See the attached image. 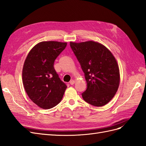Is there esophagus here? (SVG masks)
<instances>
[{"mask_svg":"<svg viewBox=\"0 0 146 146\" xmlns=\"http://www.w3.org/2000/svg\"><path fill=\"white\" fill-rule=\"evenodd\" d=\"M74 82H75V81H74V80H72V81H71L70 82V84L71 85H73V84H74Z\"/></svg>","mask_w":146,"mask_h":146,"instance_id":"1","label":"esophagus"}]
</instances>
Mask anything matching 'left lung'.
<instances>
[{
  "mask_svg": "<svg viewBox=\"0 0 146 146\" xmlns=\"http://www.w3.org/2000/svg\"><path fill=\"white\" fill-rule=\"evenodd\" d=\"M70 45L87 82L82 98L95 106L106 105L114 97L120 82L119 66L114 57L105 46L93 41L70 42Z\"/></svg>",
  "mask_w": 146,
  "mask_h": 146,
  "instance_id": "8db88e82",
  "label": "left lung"
}]
</instances>
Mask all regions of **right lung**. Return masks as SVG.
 Instances as JSON below:
<instances>
[{
	"mask_svg": "<svg viewBox=\"0 0 146 146\" xmlns=\"http://www.w3.org/2000/svg\"><path fill=\"white\" fill-rule=\"evenodd\" d=\"M66 43L42 41L29 52L23 69L24 89L31 100L43 109H50L63 98L66 85L54 68L56 58Z\"/></svg>",
	"mask_w": 146,
	"mask_h": 146,
	"instance_id": "obj_1",
	"label": "right lung"
}]
</instances>
